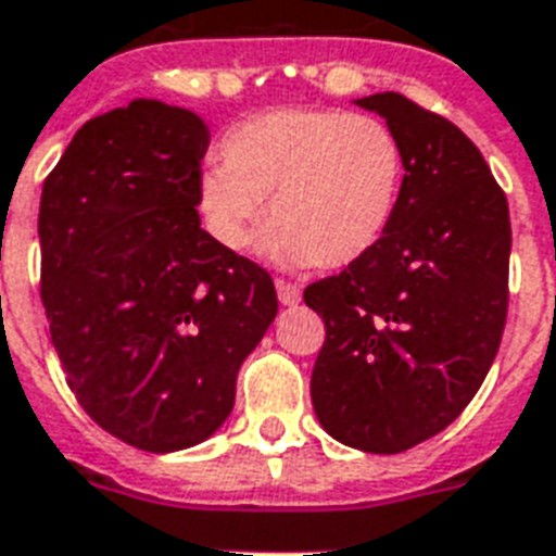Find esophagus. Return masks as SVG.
<instances>
[{
  "label": "esophagus",
  "mask_w": 556,
  "mask_h": 556,
  "mask_svg": "<svg viewBox=\"0 0 556 556\" xmlns=\"http://www.w3.org/2000/svg\"><path fill=\"white\" fill-rule=\"evenodd\" d=\"M275 290H278V301H281L283 307H292V304H299L301 301L299 287L290 281H283V278H278V281H275Z\"/></svg>",
  "instance_id": "1"
}]
</instances>
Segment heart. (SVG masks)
<instances>
[{
  "instance_id": "obj_1",
  "label": "heart",
  "mask_w": 556,
  "mask_h": 556,
  "mask_svg": "<svg viewBox=\"0 0 556 556\" xmlns=\"http://www.w3.org/2000/svg\"><path fill=\"white\" fill-rule=\"evenodd\" d=\"M403 179V141L377 115L278 106L223 136L219 167L197 176L193 205L219 247L247 252L266 202L273 264L342 269L389 235Z\"/></svg>"
}]
</instances>
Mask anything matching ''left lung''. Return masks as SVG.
Wrapping results in <instances>:
<instances>
[{
  "label": "left lung",
  "instance_id": "left-lung-1",
  "mask_svg": "<svg viewBox=\"0 0 556 556\" xmlns=\"http://www.w3.org/2000/svg\"><path fill=\"white\" fill-rule=\"evenodd\" d=\"M406 153L382 243L304 290L325 318L309 394L330 438L394 455L462 415L496 359L507 318L510 214L479 148L397 92L359 98Z\"/></svg>",
  "mask_w": 556,
  "mask_h": 556
}]
</instances>
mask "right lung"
Masks as SVG:
<instances>
[{
    "mask_svg": "<svg viewBox=\"0 0 556 556\" xmlns=\"http://www.w3.org/2000/svg\"><path fill=\"white\" fill-rule=\"evenodd\" d=\"M205 150L200 115L136 98L86 122L42 185L51 345L86 415L144 453L217 432L278 313L269 273L200 226Z\"/></svg>",
    "mask_w": 556,
    "mask_h": 556,
    "instance_id": "right-lung-1",
    "label": "right lung"
}]
</instances>
